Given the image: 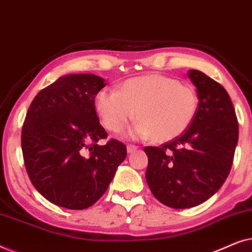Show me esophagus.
Segmentation results:
<instances>
[{"mask_svg": "<svg viewBox=\"0 0 252 252\" xmlns=\"http://www.w3.org/2000/svg\"><path fill=\"white\" fill-rule=\"evenodd\" d=\"M136 150H137L136 146H133V144H128V146H127V153H128V154L135 153Z\"/></svg>", "mask_w": 252, "mask_h": 252, "instance_id": "34e87169", "label": "esophagus"}]
</instances>
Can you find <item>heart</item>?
<instances>
[{"label": "heart", "instance_id": "1", "mask_svg": "<svg viewBox=\"0 0 252 252\" xmlns=\"http://www.w3.org/2000/svg\"><path fill=\"white\" fill-rule=\"evenodd\" d=\"M103 126L112 133L126 128L136 113L139 123L133 139L167 142L190 126L198 109V95L190 86L163 74H148L126 80L116 91L103 89L95 97Z\"/></svg>", "mask_w": 252, "mask_h": 252}]
</instances>
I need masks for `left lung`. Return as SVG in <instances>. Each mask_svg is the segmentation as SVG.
I'll return each mask as SVG.
<instances>
[{"label":"left lung","mask_w":252,"mask_h":252,"mask_svg":"<svg viewBox=\"0 0 252 252\" xmlns=\"http://www.w3.org/2000/svg\"><path fill=\"white\" fill-rule=\"evenodd\" d=\"M198 95V109L180 136L146 147L147 184L160 203L189 209L208 201L228 177L239 141V124L226 89L197 70L187 73Z\"/></svg>","instance_id":"8db88e82"}]
</instances>
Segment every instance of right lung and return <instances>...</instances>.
I'll use <instances>...</instances> for the list:
<instances>
[{
  "label": "right lung",
  "mask_w": 252,
  "mask_h": 252,
  "mask_svg": "<svg viewBox=\"0 0 252 252\" xmlns=\"http://www.w3.org/2000/svg\"><path fill=\"white\" fill-rule=\"evenodd\" d=\"M98 75L60 77L31 103L22 132L25 167L37 191L62 208L84 210L102 197L126 158L125 144L110 140L95 110L104 87Z\"/></svg>",
  "instance_id": "add662e5"
}]
</instances>
